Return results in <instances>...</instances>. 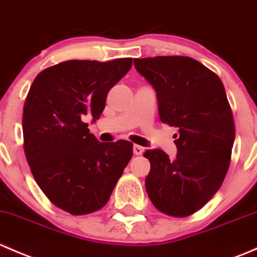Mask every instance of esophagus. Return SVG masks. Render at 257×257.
Segmentation results:
<instances>
[{
  "label": "esophagus",
  "mask_w": 257,
  "mask_h": 257,
  "mask_svg": "<svg viewBox=\"0 0 257 257\" xmlns=\"http://www.w3.org/2000/svg\"><path fill=\"white\" fill-rule=\"evenodd\" d=\"M133 152L136 155H142L144 153V148L141 147V145H134Z\"/></svg>",
  "instance_id": "esophagus-1"
}]
</instances>
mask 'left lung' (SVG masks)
<instances>
[{"mask_svg":"<svg viewBox=\"0 0 257 257\" xmlns=\"http://www.w3.org/2000/svg\"><path fill=\"white\" fill-rule=\"evenodd\" d=\"M134 66L157 92L160 120L178 128L175 159L160 149L144 153L148 196L164 214L189 216L216 194L231 162L235 124L224 84L190 57L134 58Z\"/></svg>","mask_w":257,"mask_h":257,"instance_id":"8db88e82","label":"left lung"}]
</instances>
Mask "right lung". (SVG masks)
<instances>
[{
	"label": "right lung",
	"instance_id": "add662e5",
	"mask_svg": "<svg viewBox=\"0 0 257 257\" xmlns=\"http://www.w3.org/2000/svg\"><path fill=\"white\" fill-rule=\"evenodd\" d=\"M132 58L61 62L33 80L23 105V149L36 183L72 215L102 209L133 157L128 141L100 143L85 116L98 119L108 92L132 68Z\"/></svg>",
	"mask_w": 257,
	"mask_h": 257
}]
</instances>
